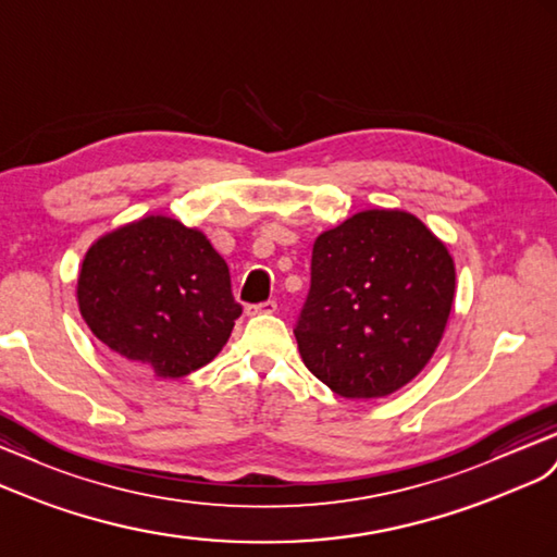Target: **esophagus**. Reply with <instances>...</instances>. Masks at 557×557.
<instances>
[{"label": "esophagus", "instance_id": "34e87169", "mask_svg": "<svg viewBox=\"0 0 557 557\" xmlns=\"http://www.w3.org/2000/svg\"><path fill=\"white\" fill-rule=\"evenodd\" d=\"M277 310V304L275 301H263V304H251L245 308V312L249 318H256V315H273V312Z\"/></svg>", "mask_w": 557, "mask_h": 557}]
</instances>
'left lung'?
I'll use <instances>...</instances> for the list:
<instances>
[{
	"label": "left lung",
	"instance_id": "obj_1",
	"mask_svg": "<svg viewBox=\"0 0 557 557\" xmlns=\"http://www.w3.org/2000/svg\"><path fill=\"white\" fill-rule=\"evenodd\" d=\"M454 287L445 242L414 213H355L312 245L310 292L294 330L304 364L348 400L395 393L433 358Z\"/></svg>",
	"mask_w": 557,
	"mask_h": 557
}]
</instances>
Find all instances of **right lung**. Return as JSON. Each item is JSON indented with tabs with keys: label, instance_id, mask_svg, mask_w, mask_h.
<instances>
[{
	"label": "right lung",
	"instance_id": "right-lung-1",
	"mask_svg": "<svg viewBox=\"0 0 557 557\" xmlns=\"http://www.w3.org/2000/svg\"><path fill=\"white\" fill-rule=\"evenodd\" d=\"M77 304L101 344L162 379L211 362L242 315L221 253L169 216L98 237L82 261Z\"/></svg>",
	"mask_w": 557,
	"mask_h": 557
}]
</instances>
